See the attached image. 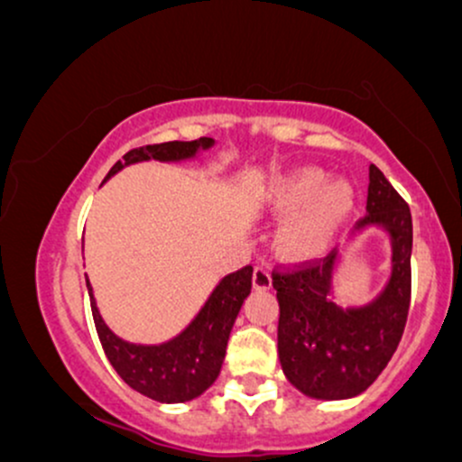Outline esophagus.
<instances>
[{
    "instance_id": "obj_1",
    "label": "esophagus",
    "mask_w": 462,
    "mask_h": 462,
    "mask_svg": "<svg viewBox=\"0 0 462 462\" xmlns=\"http://www.w3.org/2000/svg\"><path fill=\"white\" fill-rule=\"evenodd\" d=\"M252 282H254V289H258V291L272 289V272H269L267 264H256Z\"/></svg>"
}]
</instances>
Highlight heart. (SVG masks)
Listing matches in <instances>:
<instances>
[{
  "label": "heart",
  "mask_w": 462,
  "mask_h": 462,
  "mask_svg": "<svg viewBox=\"0 0 462 462\" xmlns=\"http://www.w3.org/2000/svg\"><path fill=\"white\" fill-rule=\"evenodd\" d=\"M356 190L347 180H330L321 167L284 173L267 193V208L286 217L278 230V252L289 261H312L332 245L352 217Z\"/></svg>",
  "instance_id": "heart-1"
}]
</instances>
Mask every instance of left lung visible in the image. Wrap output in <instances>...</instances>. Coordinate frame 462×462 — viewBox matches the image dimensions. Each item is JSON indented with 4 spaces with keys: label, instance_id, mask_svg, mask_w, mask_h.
<instances>
[{
    "label": "left lung",
    "instance_id": "8db88e82",
    "mask_svg": "<svg viewBox=\"0 0 462 462\" xmlns=\"http://www.w3.org/2000/svg\"><path fill=\"white\" fill-rule=\"evenodd\" d=\"M378 226L391 238V278L365 306L332 300L334 249L319 263L273 272L278 291V354L291 384L315 400H347L367 391L389 365L411 309L412 217L375 164L369 167L367 215L356 232Z\"/></svg>",
    "mask_w": 462,
    "mask_h": 462
}]
</instances>
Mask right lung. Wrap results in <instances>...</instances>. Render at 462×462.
I'll list each match as a JSON object with an SVG mask.
<instances>
[{
	"label": "right lung",
	"mask_w": 462,
	"mask_h": 462,
	"mask_svg": "<svg viewBox=\"0 0 462 462\" xmlns=\"http://www.w3.org/2000/svg\"><path fill=\"white\" fill-rule=\"evenodd\" d=\"M213 145V139L201 136L198 141H169L136 147L125 153L124 161L115 162L104 182L128 164L143 161H187L199 150H208ZM252 264H247V267L226 275L215 286L206 304L201 306L198 317L178 337L161 343V346H136V343H128L116 337L99 315L91 282L87 278L99 341L121 380L139 393L156 402H164V404H180V402L195 400L204 393L219 378L232 326H235L243 301L252 291Z\"/></svg>",
	"instance_id": "add662e5"
}]
</instances>
